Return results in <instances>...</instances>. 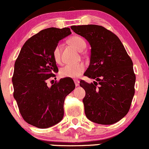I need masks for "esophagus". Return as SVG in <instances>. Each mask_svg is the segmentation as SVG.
<instances>
[{"instance_id":"34e87169","label":"esophagus","mask_w":149,"mask_h":149,"mask_svg":"<svg viewBox=\"0 0 149 149\" xmlns=\"http://www.w3.org/2000/svg\"><path fill=\"white\" fill-rule=\"evenodd\" d=\"M74 83H75V85H76V86H79L80 82H79V81H78V80L75 79V80H74Z\"/></svg>"}]
</instances>
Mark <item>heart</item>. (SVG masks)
I'll use <instances>...</instances> for the list:
<instances>
[{"mask_svg": "<svg viewBox=\"0 0 149 149\" xmlns=\"http://www.w3.org/2000/svg\"><path fill=\"white\" fill-rule=\"evenodd\" d=\"M70 45L74 47L79 52H82L86 47V43L84 39L79 36H73L68 40ZM53 56L54 61L57 63H61V48L59 45L55 47L53 51ZM85 71V66L82 63L76 64H67L63 66L60 71V74L62 77L66 78H78Z\"/></svg>", "mask_w": 149, "mask_h": 149, "instance_id": "obj_1", "label": "heart"}]
</instances>
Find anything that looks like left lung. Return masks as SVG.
<instances>
[{"label": "left lung", "mask_w": 149, "mask_h": 149, "mask_svg": "<svg viewBox=\"0 0 149 149\" xmlns=\"http://www.w3.org/2000/svg\"><path fill=\"white\" fill-rule=\"evenodd\" d=\"M91 47L90 64L84 75L97 81H81L86 91L85 114L100 125H112L127 114L134 95L133 63L120 39L102 26H71ZM99 86H97V85Z\"/></svg>", "instance_id": "obj_1"}]
</instances>
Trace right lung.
<instances>
[{
    "label": "right lung",
    "instance_id": "add662e5",
    "mask_svg": "<svg viewBox=\"0 0 149 149\" xmlns=\"http://www.w3.org/2000/svg\"><path fill=\"white\" fill-rule=\"evenodd\" d=\"M71 34L68 27L40 31L24 44L15 63L14 98L24 120L37 128H49L61 122L65 97L76 87L71 78H61L50 87L47 83L58 71L53 51Z\"/></svg>",
    "mask_w": 149,
    "mask_h": 149
}]
</instances>
